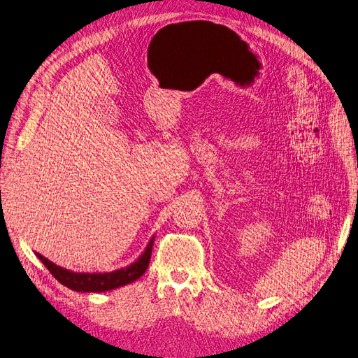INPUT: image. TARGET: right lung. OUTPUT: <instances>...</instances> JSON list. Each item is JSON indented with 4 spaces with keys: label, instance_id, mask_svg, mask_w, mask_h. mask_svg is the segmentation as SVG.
<instances>
[{
    "label": "right lung",
    "instance_id": "right-lung-1",
    "mask_svg": "<svg viewBox=\"0 0 358 358\" xmlns=\"http://www.w3.org/2000/svg\"><path fill=\"white\" fill-rule=\"evenodd\" d=\"M153 242L155 236L149 241L144 252L134 262L129 264L128 267L109 273H75L56 266L55 262H51L41 254L35 252V255L38 259H41L48 271L56 277V280H59L63 286L75 290V292H108V290L117 289L140 279L149 267Z\"/></svg>",
    "mask_w": 358,
    "mask_h": 358
}]
</instances>
